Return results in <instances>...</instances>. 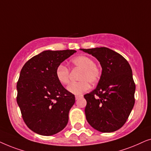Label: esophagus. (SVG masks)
<instances>
[{
	"mask_svg": "<svg viewBox=\"0 0 151 151\" xmlns=\"http://www.w3.org/2000/svg\"><path fill=\"white\" fill-rule=\"evenodd\" d=\"M76 100H78V99H80V98H82V96H76Z\"/></svg>",
	"mask_w": 151,
	"mask_h": 151,
	"instance_id": "34e87169",
	"label": "esophagus"
}]
</instances>
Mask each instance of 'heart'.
<instances>
[{
    "instance_id": "1",
    "label": "heart",
    "mask_w": 151,
    "mask_h": 151,
    "mask_svg": "<svg viewBox=\"0 0 151 151\" xmlns=\"http://www.w3.org/2000/svg\"><path fill=\"white\" fill-rule=\"evenodd\" d=\"M74 67L81 69L78 80L80 82H73L67 87V90L74 95H80L87 91L89 83L96 84L100 77V70L95 65L93 60L86 55H79L71 61ZM55 76L60 83L67 85L70 82L69 70L64 65H60L55 71Z\"/></svg>"
}]
</instances>
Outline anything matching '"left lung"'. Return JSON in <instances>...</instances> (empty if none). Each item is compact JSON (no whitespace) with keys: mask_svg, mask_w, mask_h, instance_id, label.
Listing matches in <instances>:
<instances>
[{"mask_svg":"<svg viewBox=\"0 0 151 151\" xmlns=\"http://www.w3.org/2000/svg\"><path fill=\"white\" fill-rule=\"evenodd\" d=\"M80 50L96 58L102 69L98 86L84 96L86 120L97 131L114 132L124 124L135 104L131 66L122 55L106 47Z\"/></svg>","mask_w":151,"mask_h":151,"instance_id":"1","label":"left lung"}]
</instances>
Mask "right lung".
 I'll return each mask as SVG.
<instances>
[{"mask_svg":"<svg viewBox=\"0 0 151 151\" xmlns=\"http://www.w3.org/2000/svg\"><path fill=\"white\" fill-rule=\"evenodd\" d=\"M75 50H47L24 64L17 82V103L26 125L41 135H55L65 129L75 96L60 83L57 67Z\"/></svg>","mask_w":151,"mask_h":151,"instance_id":"add662e5","label":"right lung"}]
</instances>
